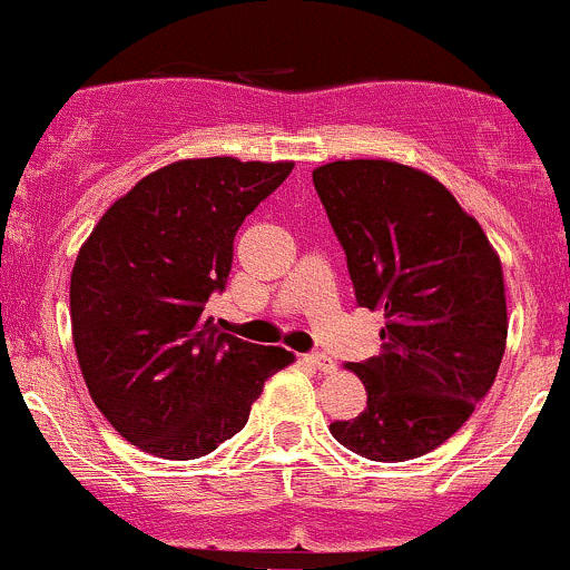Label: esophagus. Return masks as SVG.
I'll return each mask as SVG.
<instances>
[{"instance_id": "esophagus-1", "label": "esophagus", "mask_w": 570, "mask_h": 570, "mask_svg": "<svg viewBox=\"0 0 570 570\" xmlns=\"http://www.w3.org/2000/svg\"><path fill=\"white\" fill-rule=\"evenodd\" d=\"M303 361L308 363V365H314V368H320L322 374H331V371H335V363H333V357L322 355V352H311V355H305Z\"/></svg>"}]
</instances>
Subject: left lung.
Returning a JSON list of instances; mask_svg holds the SVG:
<instances>
[{
	"label": "left lung",
	"mask_w": 570,
	"mask_h": 570,
	"mask_svg": "<svg viewBox=\"0 0 570 570\" xmlns=\"http://www.w3.org/2000/svg\"><path fill=\"white\" fill-rule=\"evenodd\" d=\"M314 188L357 305L385 314L380 355L346 365L363 380L365 410L331 434L371 461L417 459L464 426L500 368V256L451 190L412 166L335 160L314 169Z\"/></svg>",
	"instance_id": "obj_1"
}]
</instances>
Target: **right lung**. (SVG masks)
Returning a JSON list of instances; mask_svg holds the SVG:
<instances>
[{
  "label": "right lung",
  "instance_id": "1",
  "mask_svg": "<svg viewBox=\"0 0 570 570\" xmlns=\"http://www.w3.org/2000/svg\"><path fill=\"white\" fill-rule=\"evenodd\" d=\"M292 160L188 158L153 171L81 245L70 275L76 357L95 406L130 445L188 461L248 423L281 346L220 333L207 301L226 289L235 235Z\"/></svg>",
  "mask_w": 570,
  "mask_h": 570
}]
</instances>
